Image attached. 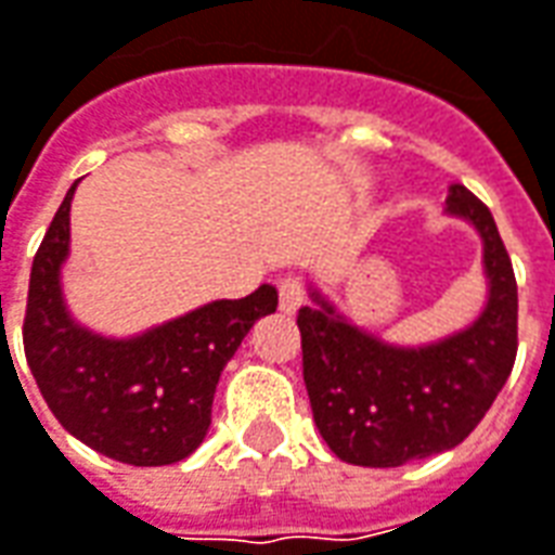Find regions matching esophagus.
<instances>
[{
    "label": "esophagus",
    "instance_id": "obj_1",
    "mask_svg": "<svg viewBox=\"0 0 555 555\" xmlns=\"http://www.w3.org/2000/svg\"><path fill=\"white\" fill-rule=\"evenodd\" d=\"M304 304H307V282L297 276L282 279V285H279V309L292 315Z\"/></svg>",
    "mask_w": 555,
    "mask_h": 555
}]
</instances>
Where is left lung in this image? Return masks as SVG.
Here are the masks:
<instances>
[{"label":"left lung","mask_w":555,"mask_h":555,"mask_svg":"<svg viewBox=\"0 0 555 555\" xmlns=\"http://www.w3.org/2000/svg\"><path fill=\"white\" fill-rule=\"evenodd\" d=\"M447 209L483 236L489 304L474 325L425 349H395L352 327L315 294L297 312L312 420L331 452L364 467H398L465 440L514 371L516 276L495 218L465 184Z\"/></svg>","instance_id":"8db88e82"}]
</instances>
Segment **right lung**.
Masks as SVG:
<instances>
[{
    "label": "right lung",
    "mask_w": 555,
    "mask_h": 555,
    "mask_svg": "<svg viewBox=\"0 0 555 555\" xmlns=\"http://www.w3.org/2000/svg\"><path fill=\"white\" fill-rule=\"evenodd\" d=\"M75 184L33 258L26 364L56 422L90 450L135 467L182 462L209 431L224 364L251 325L276 312L279 294L273 285H261L243 300H215L135 340L90 334L66 315L60 297Z\"/></svg>",
    "instance_id": "obj_1"
}]
</instances>
